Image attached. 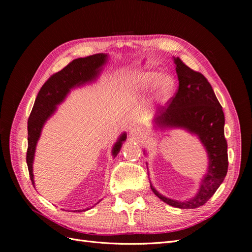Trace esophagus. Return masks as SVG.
I'll return each mask as SVG.
<instances>
[{"label":"esophagus","mask_w":252,"mask_h":252,"mask_svg":"<svg viewBox=\"0 0 252 252\" xmlns=\"http://www.w3.org/2000/svg\"><path fill=\"white\" fill-rule=\"evenodd\" d=\"M130 136H131V139H133V140H135V141H141V140L144 139L145 132H144V130H143L142 128H140V127H134V128L131 129Z\"/></svg>","instance_id":"34e87169"}]
</instances>
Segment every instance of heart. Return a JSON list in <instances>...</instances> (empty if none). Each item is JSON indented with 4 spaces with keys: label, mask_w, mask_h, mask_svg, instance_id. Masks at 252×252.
<instances>
[{
    "label": "heart",
    "mask_w": 252,
    "mask_h": 252,
    "mask_svg": "<svg viewBox=\"0 0 252 252\" xmlns=\"http://www.w3.org/2000/svg\"><path fill=\"white\" fill-rule=\"evenodd\" d=\"M158 78V74L155 71L140 72L134 75V79L132 80L131 85L135 90H149L155 86ZM171 79L169 77H167V75H164V77L161 78V80H159V85H161L162 93H166V91L171 87Z\"/></svg>",
    "instance_id": "heart-1"
}]
</instances>
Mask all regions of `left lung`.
<instances>
[{"label": "left lung", "mask_w": 252, "mask_h": 252, "mask_svg": "<svg viewBox=\"0 0 252 252\" xmlns=\"http://www.w3.org/2000/svg\"><path fill=\"white\" fill-rule=\"evenodd\" d=\"M174 64L179 87L167 107L159 110L156 122L162 127H183L199 135L208 154V171L201 182L199 192L188 201L168 199L152 185L150 187L158 197L168 205L181 209H193L204 205L215 194L227 174L225 117L208 80L201 72L189 68L180 58L174 59Z\"/></svg>", "instance_id": "8db88e82"}]
</instances>
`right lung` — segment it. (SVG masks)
I'll return each instance as SVG.
<instances>
[{"instance_id": "obj_1", "label": "right lung", "mask_w": 252, "mask_h": 252, "mask_svg": "<svg viewBox=\"0 0 252 252\" xmlns=\"http://www.w3.org/2000/svg\"><path fill=\"white\" fill-rule=\"evenodd\" d=\"M107 55L98 53L87 58L73 60L62 70L53 73L44 83L35 98L33 108L28 118V148L26 154V162L28 166L29 177L33 182L32 162L35 150V145L40 138L42 127L46 120L55 112L56 106L62 102L66 94L74 86L94 80L101 70ZM126 140V134L121 135L112 150V155L116 157L122 147V143ZM80 211V210H79Z\"/></svg>"}]
</instances>
